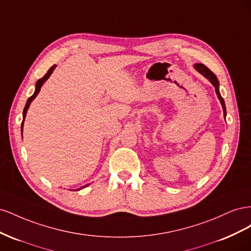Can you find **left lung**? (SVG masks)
I'll return each instance as SVG.
<instances>
[{
  "mask_svg": "<svg viewBox=\"0 0 251 251\" xmlns=\"http://www.w3.org/2000/svg\"><path fill=\"white\" fill-rule=\"evenodd\" d=\"M194 67H195V69H196L197 71H198L200 74H202L205 78H207V79L210 81L211 85L215 87L216 94H217V96H218V98H219L220 102H221V104H222L223 113H224V118H225V117H226V107H225V102H224L223 97L221 96V94H220L219 80H218L217 76L208 69V68H207L206 66H204L203 64H196V65H194Z\"/></svg>",
  "mask_w": 251,
  "mask_h": 251,
  "instance_id": "8db88e82",
  "label": "left lung"
}]
</instances>
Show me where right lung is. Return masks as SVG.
Instances as JSON below:
<instances>
[{"label": "right lung", "instance_id": "right-lung-1", "mask_svg": "<svg viewBox=\"0 0 251 251\" xmlns=\"http://www.w3.org/2000/svg\"><path fill=\"white\" fill-rule=\"evenodd\" d=\"M56 68V65H53L50 69L48 70V72L45 74V76L44 77H42L41 79H39L36 81V83H35V91H34V93H33V95L32 96H30L29 98H28V100H27V102H26V105H25V108H24V111H23V121H22V126H21V132H22V134H23V127H24V120H25V117H26V114H27V111H28V109H29V105H30V103L32 102V100H34V98L37 96V94L40 93V91H41V88H42V86L44 85V82L46 81L49 77H50V75L52 74V72L54 71V69ZM88 185V184H87ZM87 185H85V186H81L80 188H77V191H79V189H81V188H83V187H86ZM74 191H76V189H74Z\"/></svg>", "mask_w": 251, "mask_h": 251}]
</instances>
